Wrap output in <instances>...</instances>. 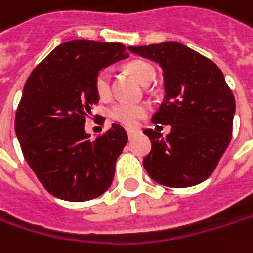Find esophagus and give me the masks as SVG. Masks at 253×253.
<instances>
[{
    "mask_svg": "<svg viewBox=\"0 0 253 253\" xmlns=\"http://www.w3.org/2000/svg\"><path fill=\"white\" fill-rule=\"evenodd\" d=\"M126 133H128V138L131 139V138H133L138 133V131H135V129H126Z\"/></svg>",
    "mask_w": 253,
    "mask_h": 253,
    "instance_id": "esophagus-1",
    "label": "esophagus"
}]
</instances>
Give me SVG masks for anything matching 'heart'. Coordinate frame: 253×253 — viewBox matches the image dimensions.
<instances>
[{
    "mask_svg": "<svg viewBox=\"0 0 253 253\" xmlns=\"http://www.w3.org/2000/svg\"><path fill=\"white\" fill-rule=\"evenodd\" d=\"M128 71L142 85H148L155 78V74H157L155 68L145 61H133L128 65ZM111 77L112 74L109 68L101 70L95 77V91L98 96L102 99H107L111 96ZM145 112L146 108L142 104L124 102V101L117 102L109 108V117L126 126H133L145 115Z\"/></svg>",
    "mask_w": 253,
    "mask_h": 253,
    "instance_id": "1",
    "label": "heart"
}]
</instances>
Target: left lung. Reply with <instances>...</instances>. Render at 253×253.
<instances>
[{"label": "left lung", "instance_id": "obj_1", "mask_svg": "<svg viewBox=\"0 0 253 253\" xmlns=\"http://www.w3.org/2000/svg\"><path fill=\"white\" fill-rule=\"evenodd\" d=\"M164 71L165 98L152 117L170 125L167 138L152 129L142 164L155 182L188 188L208 179L231 142L235 98L222 71L207 57L175 41L129 46Z\"/></svg>", "mask_w": 253, "mask_h": 253}]
</instances>
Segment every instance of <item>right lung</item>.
<instances>
[{"instance_id":"add662e5","label":"right lung","mask_w":253,"mask_h":253,"mask_svg":"<svg viewBox=\"0 0 253 253\" xmlns=\"http://www.w3.org/2000/svg\"><path fill=\"white\" fill-rule=\"evenodd\" d=\"M128 55L118 42L72 40L58 45L28 77L15 133L24 158L51 195L83 202L111 186L126 132L112 124L91 139L85 118L99 101L96 74Z\"/></svg>"}]
</instances>
